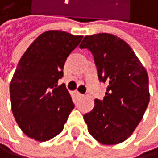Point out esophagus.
Masks as SVG:
<instances>
[{"instance_id": "34e87169", "label": "esophagus", "mask_w": 158, "mask_h": 158, "mask_svg": "<svg viewBox=\"0 0 158 158\" xmlns=\"http://www.w3.org/2000/svg\"><path fill=\"white\" fill-rule=\"evenodd\" d=\"M76 95L77 96V97H82L83 95L81 94V93H80V92H76Z\"/></svg>"}]
</instances>
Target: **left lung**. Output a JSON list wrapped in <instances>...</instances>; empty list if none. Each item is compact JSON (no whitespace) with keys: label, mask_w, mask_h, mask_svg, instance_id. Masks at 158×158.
I'll list each match as a JSON object with an SVG mask.
<instances>
[{"label":"left lung","mask_w":158,"mask_h":158,"mask_svg":"<svg viewBox=\"0 0 158 158\" xmlns=\"http://www.w3.org/2000/svg\"><path fill=\"white\" fill-rule=\"evenodd\" d=\"M94 56L100 81L108 84L103 101L83 118L88 132L104 145H116L134 132L150 102L147 71L132 48L112 34L85 36L80 44Z\"/></svg>","instance_id":"1"}]
</instances>
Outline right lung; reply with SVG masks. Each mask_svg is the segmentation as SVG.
Listing matches in <instances>:
<instances>
[{"label":"right lung","instance_id":"add662e5","mask_svg":"<svg viewBox=\"0 0 158 158\" xmlns=\"http://www.w3.org/2000/svg\"><path fill=\"white\" fill-rule=\"evenodd\" d=\"M81 39L64 31H46L21 57L9 93L14 118L28 137L44 142L63 130L75 105L65 84L58 85V81L66 59Z\"/></svg>","mask_w":158,"mask_h":158}]
</instances>
